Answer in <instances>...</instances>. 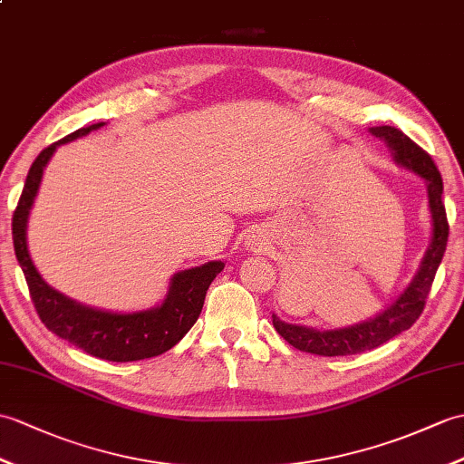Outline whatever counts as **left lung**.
<instances>
[{"instance_id":"left-lung-1","label":"left lung","mask_w":464,"mask_h":464,"mask_svg":"<svg viewBox=\"0 0 464 464\" xmlns=\"http://www.w3.org/2000/svg\"><path fill=\"white\" fill-rule=\"evenodd\" d=\"M372 134L383 140L387 148L392 150L393 158L401 166L417 171L419 176L427 179L429 206L430 213H433L435 227L433 241L429 245V251L425 253L421 268L415 275L413 283L407 286L405 293L390 308L383 310L373 320L363 322V324H355L352 328L320 332L296 324H286V322L278 320L273 314L275 330L281 334L290 346L300 352L328 355V358H334V355L362 353L378 348L387 340L395 338L397 334L409 330L415 324L417 318L421 316L430 286H433L435 281L437 268L440 261H443L449 239V221L443 203V178H440V171L437 169L433 158L395 126H375L372 128Z\"/></svg>"}]
</instances>
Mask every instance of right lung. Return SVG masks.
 Instances as JSON below:
<instances>
[{
  "instance_id": "right-lung-1",
  "label": "right lung",
  "mask_w": 464,
  "mask_h": 464,
  "mask_svg": "<svg viewBox=\"0 0 464 464\" xmlns=\"http://www.w3.org/2000/svg\"><path fill=\"white\" fill-rule=\"evenodd\" d=\"M101 126L102 122L79 128V130L61 138L59 142L47 146L35 158L14 211V246L21 271L25 275L31 300H34L43 324L53 334H57L59 338L67 340L94 358L109 362H136L168 352L186 336L199 318L211 281L223 271L225 265L221 261H213L178 273L171 278L164 304L154 310L136 312V314H112V312L81 306L43 281L35 265L31 263L25 239L27 215L39 189L43 168L59 144L71 142V140L89 134Z\"/></svg>"
}]
</instances>
